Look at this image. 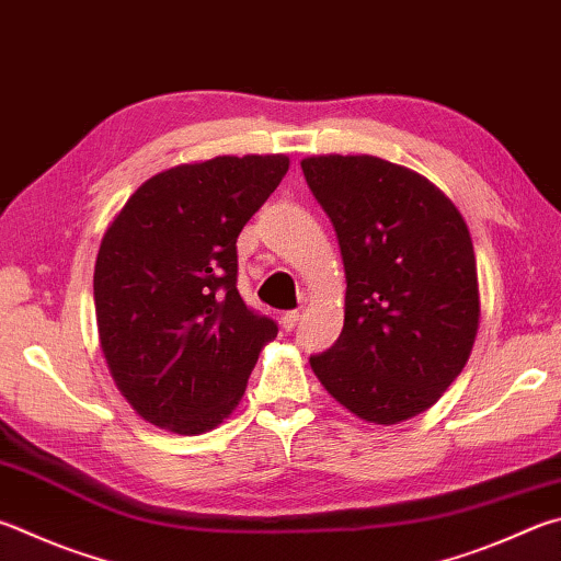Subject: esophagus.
I'll return each instance as SVG.
<instances>
[{
  "instance_id": "34e87169",
  "label": "esophagus",
  "mask_w": 561,
  "mask_h": 561,
  "mask_svg": "<svg viewBox=\"0 0 561 561\" xmlns=\"http://www.w3.org/2000/svg\"><path fill=\"white\" fill-rule=\"evenodd\" d=\"M299 311H287V313H282V325H284V331H291L294 325L299 323Z\"/></svg>"
}]
</instances>
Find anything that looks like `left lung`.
I'll return each mask as SVG.
<instances>
[{
    "label": "left lung",
    "instance_id": "left-lung-1",
    "mask_svg": "<svg viewBox=\"0 0 561 561\" xmlns=\"http://www.w3.org/2000/svg\"><path fill=\"white\" fill-rule=\"evenodd\" d=\"M345 267L343 331L311 370L345 410L400 424L439 400L473 351L481 294L461 213L416 171L380 157L301 159Z\"/></svg>",
    "mask_w": 561,
    "mask_h": 561
}]
</instances>
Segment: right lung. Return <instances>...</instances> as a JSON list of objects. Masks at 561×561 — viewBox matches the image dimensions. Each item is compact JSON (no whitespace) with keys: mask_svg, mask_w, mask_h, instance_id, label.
<instances>
[{"mask_svg":"<svg viewBox=\"0 0 561 561\" xmlns=\"http://www.w3.org/2000/svg\"><path fill=\"white\" fill-rule=\"evenodd\" d=\"M287 171L284 154L179 164L141 183L105 230L93 274L100 348L122 397L159 430H216L277 339L236 287V242Z\"/></svg>","mask_w":561,"mask_h":561,"instance_id":"add662e5","label":"right lung"}]
</instances>
